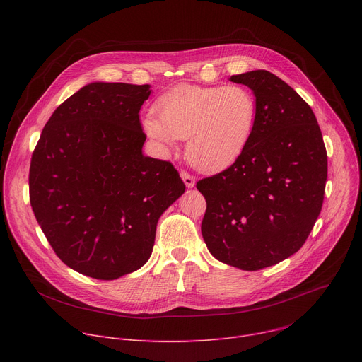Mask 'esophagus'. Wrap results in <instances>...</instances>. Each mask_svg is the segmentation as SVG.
Instances as JSON below:
<instances>
[{
	"label": "esophagus",
	"instance_id": "34e87169",
	"mask_svg": "<svg viewBox=\"0 0 362 362\" xmlns=\"http://www.w3.org/2000/svg\"><path fill=\"white\" fill-rule=\"evenodd\" d=\"M180 176H182V179H183L186 187H193V186H194L196 180H194V177H193L190 173H187V172H180Z\"/></svg>",
	"mask_w": 362,
	"mask_h": 362
}]
</instances>
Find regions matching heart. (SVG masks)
Returning a JSON list of instances; mask_svg holds the SVG:
<instances>
[{"mask_svg":"<svg viewBox=\"0 0 362 362\" xmlns=\"http://www.w3.org/2000/svg\"><path fill=\"white\" fill-rule=\"evenodd\" d=\"M158 116L143 119L144 133L165 151L187 140L189 162L202 172H221L232 166L253 134L257 103L242 84H180L156 103Z\"/></svg>","mask_w":362,"mask_h":362,"instance_id":"b5f03b06","label":"heart"}]
</instances>
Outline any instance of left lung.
Wrapping results in <instances>:
<instances>
[{
    "mask_svg": "<svg viewBox=\"0 0 362 362\" xmlns=\"http://www.w3.org/2000/svg\"><path fill=\"white\" fill-rule=\"evenodd\" d=\"M257 103L253 134L226 170L196 183L206 199L202 236L218 261L259 271L298 252L324 203L327 150L308 103L267 70L232 76Z\"/></svg>",
    "mask_w": 362,
    "mask_h": 362,
    "instance_id": "obj_1",
    "label": "left lung"
}]
</instances>
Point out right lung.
I'll return each instance as SVG.
<instances>
[{
	"instance_id": "1",
	"label": "right lung",
	"mask_w": 362,
	"mask_h": 362,
	"mask_svg": "<svg viewBox=\"0 0 362 362\" xmlns=\"http://www.w3.org/2000/svg\"><path fill=\"white\" fill-rule=\"evenodd\" d=\"M150 86L90 83L44 126L30 165V203L56 255L103 281L141 268L162 214L186 186L147 158L139 112Z\"/></svg>"
}]
</instances>
